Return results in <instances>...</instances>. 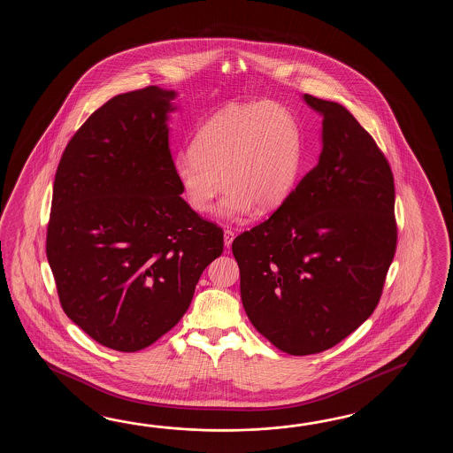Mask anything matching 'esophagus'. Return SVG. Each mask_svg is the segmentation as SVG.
<instances>
[{
  "instance_id": "obj_1",
  "label": "esophagus",
  "mask_w": 453,
  "mask_h": 453,
  "mask_svg": "<svg viewBox=\"0 0 453 453\" xmlns=\"http://www.w3.org/2000/svg\"><path fill=\"white\" fill-rule=\"evenodd\" d=\"M233 240H234V231L225 230V233H223V241H225V246H226V248H230Z\"/></svg>"
}]
</instances>
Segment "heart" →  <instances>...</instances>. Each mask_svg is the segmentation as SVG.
Returning a JSON list of instances; mask_svg holds the SVG:
<instances>
[{"instance_id":"1","label":"heart","mask_w":453,"mask_h":453,"mask_svg":"<svg viewBox=\"0 0 453 453\" xmlns=\"http://www.w3.org/2000/svg\"><path fill=\"white\" fill-rule=\"evenodd\" d=\"M299 160L295 118L273 102H259L225 108L209 118L191 150L176 157L174 168L193 211L211 212L225 183L223 215L242 220L254 205L267 212L288 197Z\"/></svg>"}]
</instances>
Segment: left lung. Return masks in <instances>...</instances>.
<instances>
[{
	"label": "left lung",
	"instance_id": "8db88e82",
	"mask_svg": "<svg viewBox=\"0 0 453 453\" xmlns=\"http://www.w3.org/2000/svg\"><path fill=\"white\" fill-rule=\"evenodd\" d=\"M304 100L322 115L319 164L231 246L250 324L293 357L335 347L374 312L396 250L382 150L345 106Z\"/></svg>",
	"mask_w": 453,
	"mask_h": 453
}]
</instances>
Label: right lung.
<instances>
[{
	"label": "right lung",
	"mask_w": 453,
	"mask_h": 453,
	"mask_svg": "<svg viewBox=\"0 0 453 453\" xmlns=\"http://www.w3.org/2000/svg\"><path fill=\"white\" fill-rule=\"evenodd\" d=\"M173 90L119 94L61 155L47 226L59 304L100 345L147 348L180 322L223 230L180 194L168 147Z\"/></svg>",
	"instance_id": "add662e5"
}]
</instances>
